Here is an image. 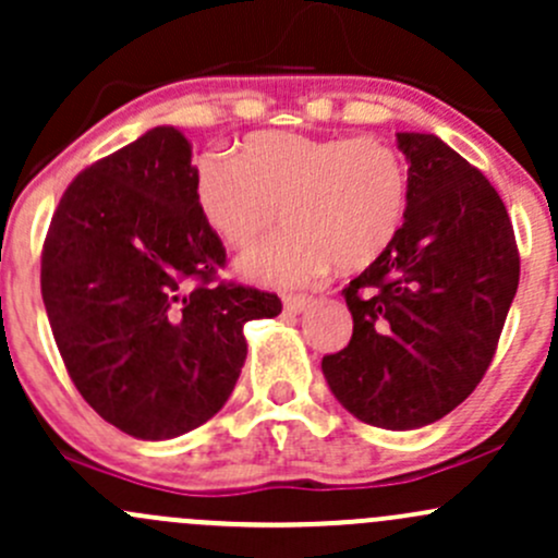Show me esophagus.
I'll return each mask as SVG.
<instances>
[{
    "instance_id": "esophagus-1",
    "label": "esophagus",
    "mask_w": 558,
    "mask_h": 558,
    "mask_svg": "<svg viewBox=\"0 0 558 558\" xmlns=\"http://www.w3.org/2000/svg\"><path fill=\"white\" fill-rule=\"evenodd\" d=\"M311 305L308 298L303 295H284V311L287 314H301V311H305Z\"/></svg>"
}]
</instances>
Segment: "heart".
<instances>
[{
  "instance_id": "1",
  "label": "heart",
  "mask_w": 558,
  "mask_h": 558,
  "mask_svg": "<svg viewBox=\"0 0 558 558\" xmlns=\"http://www.w3.org/2000/svg\"><path fill=\"white\" fill-rule=\"evenodd\" d=\"M194 199L209 229L244 247L281 218L287 229L239 257L244 277L298 287L338 266L359 271L399 236L410 207L401 154L377 135L255 133L236 157L207 151Z\"/></svg>"
}]
</instances>
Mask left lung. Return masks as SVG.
Wrapping results in <instances>:
<instances>
[{"instance_id":"1","label":"left lung","mask_w":558,"mask_h":558,"mask_svg":"<svg viewBox=\"0 0 558 558\" xmlns=\"http://www.w3.org/2000/svg\"><path fill=\"white\" fill-rule=\"evenodd\" d=\"M410 207L391 247L343 290L353 335L322 359L359 421L410 430L478 386L519 287V247L495 185L441 137L399 133Z\"/></svg>"}]
</instances>
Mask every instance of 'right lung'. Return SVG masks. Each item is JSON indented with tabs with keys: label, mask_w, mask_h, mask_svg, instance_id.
Masks as SVG:
<instances>
[{
	"label": "right lung",
	"mask_w": 558,
	"mask_h": 558,
	"mask_svg": "<svg viewBox=\"0 0 558 558\" xmlns=\"http://www.w3.org/2000/svg\"><path fill=\"white\" fill-rule=\"evenodd\" d=\"M226 247L194 199L191 143L154 128L71 181L41 247V301L82 399L135 439L207 423L274 292L218 281Z\"/></svg>",
	"instance_id": "right-lung-1"
}]
</instances>
